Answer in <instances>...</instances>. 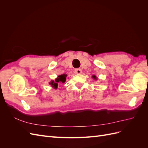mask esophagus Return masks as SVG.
I'll list each match as a JSON object with an SVG mask.
<instances>
[{
  "label": "esophagus",
  "instance_id": "34e87169",
  "mask_svg": "<svg viewBox=\"0 0 148 148\" xmlns=\"http://www.w3.org/2000/svg\"><path fill=\"white\" fill-rule=\"evenodd\" d=\"M75 72L77 74H81L82 73V70L80 69H75Z\"/></svg>",
  "mask_w": 148,
  "mask_h": 148
}]
</instances>
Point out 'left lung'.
Wrapping results in <instances>:
<instances>
[{
    "label": "left lung",
    "instance_id": "8db88e82",
    "mask_svg": "<svg viewBox=\"0 0 148 148\" xmlns=\"http://www.w3.org/2000/svg\"><path fill=\"white\" fill-rule=\"evenodd\" d=\"M92 78L94 79H95V80H97V77H96L95 75H92Z\"/></svg>",
    "mask_w": 148,
    "mask_h": 148
}]
</instances>
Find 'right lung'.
Returning a JSON list of instances; mask_svg holds the SVG:
<instances>
[{
    "label": "right lung",
    "instance_id": "obj_1",
    "mask_svg": "<svg viewBox=\"0 0 148 148\" xmlns=\"http://www.w3.org/2000/svg\"><path fill=\"white\" fill-rule=\"evenodd\" d=\"M66 76L67 75L66 74L60 75L55 79V80H51L49 82V84L51 85L52 88L57 89L58 88V84H59L60 83H64L65 82Z\"/></svg>",
    "mask_w": 148,
    "mask_h": 148
}]
</instances>
